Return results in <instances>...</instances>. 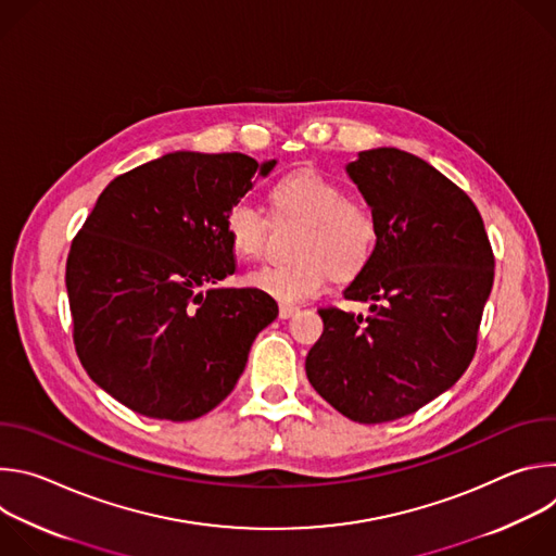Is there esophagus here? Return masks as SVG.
<instances>
[{"label":"esophagus","instance_id":"1","mask_svg":"<svg viewBox=\"0 0 556 556\" xmlns=\"http://www.w3.org/2000/svg\"><path fill=\"white\" fill-rule=\"evenodd\" d=\"M296 312H299L296 305H290V303H281L279 305V316H281V319H290V316H294Z\"/></svg>","mask_w":556,"mask_h":556}]
</instances>
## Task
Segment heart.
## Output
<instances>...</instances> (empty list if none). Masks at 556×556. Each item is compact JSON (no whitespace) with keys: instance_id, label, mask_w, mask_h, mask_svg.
Wrapping results in <instances>:
<instances>
[{"instance_id":"1","label":"heart","mask_w":556,"mask_h":556,"mask_svg":"<svg viewBox=\"0 0 556 556\" xmlns=\"http://www.w3.org/2000/svg\"><path fill=\"white\" fill-rule=\"evenodd\" d=\"M270 198L277 215L301 217L307 226L296 244L301 257L251 270L247 281L253 288L279 301H301L319 292L330 273L348 279L367 266L378 226L369 208L348 200L341 185L314 172H301L279 180ZM224 226L232 251L251 260L262 253L270 222L257 204L240 200L226 213Z\"/></svg>"}]
</instances>
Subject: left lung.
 <instances>
[{
    "mask_svg": "<svg viewBox=\"0 0 556 556\" xmlns=\"http://www.w3.org/2000/svg\"><path fill=\"white\" fill-rule=\"evenodd\" d=\"M345 174L378 226L367 266L343 290L369 314L321 307L305 374L345 418L378 425L418 412L466 371L495 260L478 206L422 157L367 149Z\"/></svg>",
    "mask_w": 556,
    "mask_h": 556,
    "instance_id": "1",
    "label": "left lung"
}]
</instances>
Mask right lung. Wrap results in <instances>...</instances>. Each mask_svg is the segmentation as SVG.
Masks as SVG:
<instances>
[{
  "label": "right lung",
  "mask_w": 556,
  "mask_h": 556,
  "mask_svg": "<svg viewBox=\"0 0 556 556\" xmlns=\"http://www.w3.org/2000/svg\"><path fill=\"white\" fill-rule=\"evenodd\" d=\"M277 161L174 151L118 178L74 237L65 288L88 376L131 412L208 414L240 380L277 301L224 288L235 273L226 213Z\"/></svg>",
  "instance_id": "obj_1"
}]
</instances>
